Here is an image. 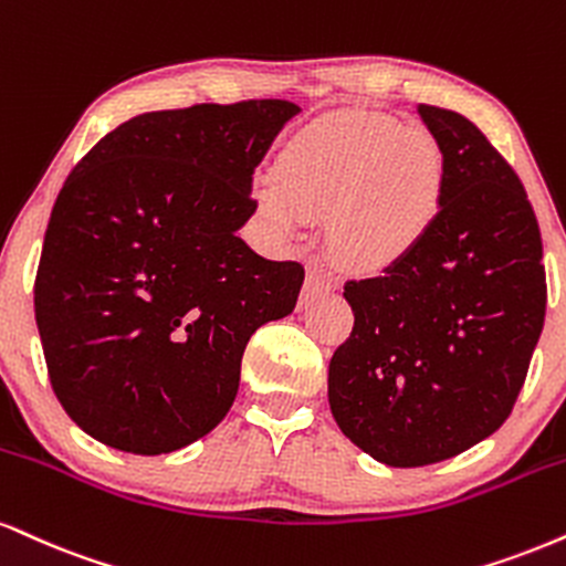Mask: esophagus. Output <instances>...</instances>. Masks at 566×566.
<instances>
[{"mask_svg":"<svg viewBox=\"0 0 566 566\" xmlns=\"http://www.w3.org/2000/svg\"><path fill=\"white\" fill-rule=\"evenodd\" d=\"M332 290H335V282H332V279L326 276L324 271L313 269L311 274H308V279H305V290H303L301 305H308V303L313 301V297L326 295V292H332Z\"/></svg>","mask_w":566,"mask_h":566,"instance_id":"obj_1","label":"esophagus"}]
</instances>
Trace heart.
I'll list each match as a JSON object with an SVG mask.
<instances>
[{"mask_svg":"<svg viewBox=\"0 0 566 566\" xmlns=\"http://www.w3.org/2000/svg\"><path fill=\"white\" fill-rule=\"evenodd\" d=\"M446 158L430 134L371 113H337L284 147L258 202L276 229L329 216L339 263L387 271L424 244L446 202Z\"/></svg>","mask_w":566,"mask_h":566,"instance_id":"1","label":"heart"}]
</instances>
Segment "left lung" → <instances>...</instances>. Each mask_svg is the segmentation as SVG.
Listing matches in <instances>:
<instances>
[{
  "instance_id": "obj_1",
  "label": "left lung",
  "mask_w": 566,
  "mask_h": 566,
  "mask_svg": "<svg viewBox=\"0 0 566 566\" xmlns=\"http://www.w3.org/2000/svg\"><path fill=\"white\" fill-rule=\"evenodd\" d=\"M446 158L432 234L395 269L350 279L353 332L329 360L332 417L387 467H424L493 434L546 318V269L520 176L472 120L417 105Z\"/></svg>"
}]
</instances>
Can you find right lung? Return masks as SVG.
I'll return each instance as SVG.
<instances>
[{"instance_id": "right-lung-1", "label": "right lung", "mask_w": 566, "mask_h": 566, "mask_svg": "<svg viewBox=\"0 0 566 566\" xmlns=\"http://www.w3.org/2000/svg\"><path fill=\"white\" fill-rule=\"evenodd\" d=\"M301 107L142 113L73 166L46 223L33 311L60 406L126 453L189 446L229 413L258 326L301 295L297 261L237 237L253 171Z\"/></svg>"}]
</instances>
